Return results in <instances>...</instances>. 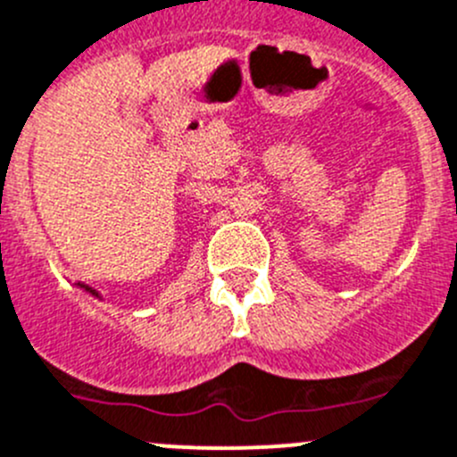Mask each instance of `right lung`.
<instances>
[{"label": "right lung", "mask_w": 457, "mask_h": 457, "mask_svg": "<svg viewBox=\"0 0 457 457\" xmlns=\"http://www.w3.org/2000/svg\"><path fill=\"white\" fill-rule=\"evenodd\" d=\"M78 286H79V287H84V290H87V292H91L93 296H97V292H96V290H91V287H88V286H84V283H78Z\"/></svg>", "instance_id": "right-lung-1"}]
</instances>
